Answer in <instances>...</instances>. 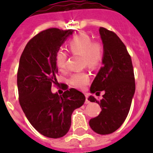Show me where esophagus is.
I'll list each match as a JSON object with an SVG mask.
<instances>
[{"label": "esophagus", "mask_w": 153, "mask_h": 153, "mask_svg": "<svg viewBox=\"0 0 153 153\" xmlns=\"http://www.w3.org/2000/svg\"><path fill=\"white\" fill-rule=\"evenodd\" d=\"M85 96H86V102H85V103H86V104H89V103H90V101L88 100V95H87V94H85Z\"/></svg>", "instance_id": "34e87169"}]
</instances>
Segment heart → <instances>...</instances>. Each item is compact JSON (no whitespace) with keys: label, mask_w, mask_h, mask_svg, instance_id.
<instances>
[{"label":"heart","mask_w":153,"mask_h":153,"mask_svg":"<svg viewBox=\"0 0 153 153\" xmlns=\"http://www.w3.org/2000/svg\"><path fill=\"white\" fill-rule=\"evenodd\" d=\"M68 49L73 55H81L83 66L95 70L101 66L104 59V46L100 41H92L86 33H80L70 39ZM67 53L59 50L55 55V63L58 68L64 70L67 66ZM70 84L75 88L82 89L89 83L90 75L87 72L74 73L70 78Z\"/></svg>","instance_id":"heart-1"}]
</instances>
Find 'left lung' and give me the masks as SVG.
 I'll list each match as a JSON object with an SVG mask.
<instances>
[{
    "mask_svg": "<svg viewBox=\"0 0 153 153\" xmlns=\"http://www.w3.org/2000/svg\"><path fill=\"white\" fill-rule=\"evenodd\" d=\"M101 38L104 46L103 66L91 86L92 94L105 91L102 99L93 96L88 100L100 105L102 111L90 120L95 133L105 135L115 132L126 121L135 93V78L131 56L126 45L112 31L101 27Z\"/></svg>",
    "mask_w": 153,
    "mask_h": 153,
    "instance_id": "obj_1",
    "label": "left lung"
}]
</instances>
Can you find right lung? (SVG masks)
I'll use <instances>...</instances> for the list:
<instances>
[{"label":"right lung","instance_id":"add662e5","mask_svg":"<svg viewBox=\"0 0 153 153\" xmlns=\"http://www.w3.org/2000/svg\"><path fill=\"white\" fill-rule=\"evenodd\" d=\"M73 30L48 28L30 39L20 56L17 71L19 102L25 116L42 135L59 138L69 131L71 114L84 104L82 92L71 88L52 94L58 67L55 55Z\"/></svg>","mask_w":153,"mask_h":153}]
</instances>
